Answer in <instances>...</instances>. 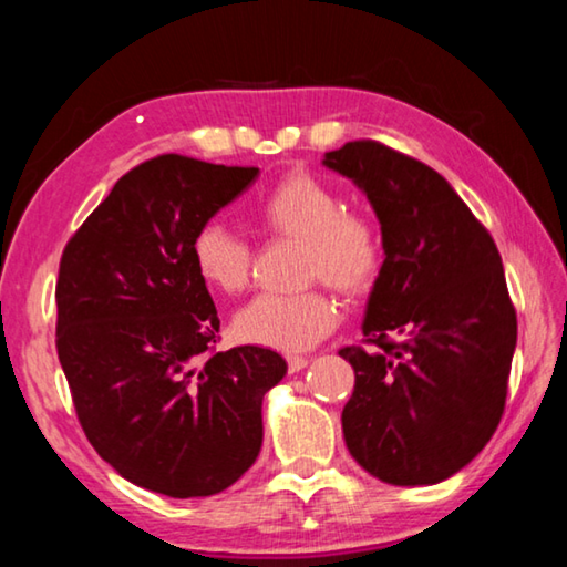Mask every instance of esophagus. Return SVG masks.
<instances>
[{
    "label": "esophagus",
    "mask_w": 567,
    "mask_h": 567,
    "mask_svg": "<svg viewBox=\"0 0 567 567\" xmlns=\"http://www.w3.org/2000/svg\"><path fill=\"white\" fill-rule=\"evenodd\" d=\"M307 364H310V360L300 358V354H295V358H287V370H290V372H300V370L307 368Z\"/></svg>",
    "instance_id": "obj_1"
}]
</instances>
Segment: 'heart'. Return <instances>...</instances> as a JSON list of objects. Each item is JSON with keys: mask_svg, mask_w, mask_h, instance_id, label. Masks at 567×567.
Returning a JSON list of instances; mask_svg holds the SVG:
<instances>
[{"mask_svg": "<svg viewBox=\"0 0 567 567\" xmlns=\"http://www.w3.org/2000/svg\"><path fill=\"white\" fill-rule=\"evenodd\" d=\"M267 237L300 239L305 280H324L348 297L372 290L382 270V235L368 215L344 209L330 182L305 169L275 179L252 205ZM197 275L223 295L243 292L252 277V247L223 223H205L192 237ZM340 322V305L324 285L302 292L257 295L235 315L237 340L282 352L318 344Z\"/></svg>", "mask_w": 567, "mask_h": 567, "instance_id": "obj_1", "label": "heart"}]
</instances>
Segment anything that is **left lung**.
<instances>
[{"mask_svg": "<svg viewBox=\"0 0 567 567\" xmlns=\"http://www.w3.org/2000/svg\"><path fill=\"white\" fill-rule=\"evenodd\" d=\"M380 219L385 260L362 332L342 348L354 390L350 455L390 485H435L465 467L503 417L517 318L501 252L443 175L375 140L328 152Z\"/></svg>", "mask_w": 567, "mask_h": 567, "instance_id": "obj_1", "label": "left lung"}]
</instances>
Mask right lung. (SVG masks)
<instances>
[{
  "label": "right lung",
  "mask_w": 567,
  "mask_h": 567,
  "mask_svg": "<svg viewBox=\"0 0 567 567\" xmlns=\"http://www.w3.org/2000/svg\"><path fill=\"white\" fill-rule=\"evenodd\" d=\"M257 167L159 155L130 169L66 243L56 354L102 460L169 497H207L260 455L262 398L280 354L213 352L219 318L192 237L252 185Z\"/></svg>",
  "instance_id": "obj_1"
}]
</instances>
